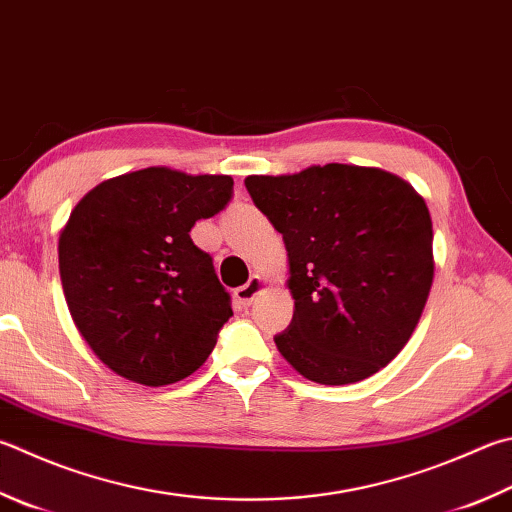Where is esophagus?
<instances>
[{
    "instance_id": "34e87169",
    "label": "esophagus",
    "mask_w": 512,
    "mask_h": 512,
    "mask_svg": "<svg viewBox=\"0 0 512 512\" xmlns=\"http://www.w3.org/2000/svg\"><path fill=\"white\" fill-rule=\"evenodd\" d=\"M262 288H264V280H262V277L253 275L244 286L235 288V300H237L241 306H250V304H253L255 297L259 295V291H262Z\"/></svg>"
}]
</instances>
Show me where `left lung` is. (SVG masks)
Instances as JSON below:
<instances>
[{
    "instance_id": "8db88e82",
    "label": "left lung",
    "mask_w": 512,
    "mask_h": 512,
    "mask_svg": "<svg viewBox=\"0 0 512 512\" xmlns=\"http://www.w3.org/2000/svg\"><path fill=\"white\" fill-rule=\"evenodd\" d=\"M282 232L293 320L275 345L320 385L365 380L410 340L434 277L432 219L410 183L378 167L313 165L248 176Z\"/></svg>"
}]
</instances>
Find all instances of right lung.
<instances>
[{"instance_id": "right-lung-1", "label": "right lung", "mask_w": 512, "mask_h": 512, "mask_svg": "<svg viewBox=\"0 0 512 512\" xmlns=\"http://www.w3.org/2000/svg\"><path fill=\"white\" fill-rule=\"evenodd\" d=\"M232 199L224 174L147 167L96 185L60 235L71 318L118 376L161 387L197 371L232 318L192 226Z\"/></svg>"}]
</instances>
